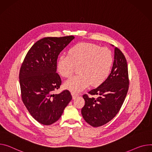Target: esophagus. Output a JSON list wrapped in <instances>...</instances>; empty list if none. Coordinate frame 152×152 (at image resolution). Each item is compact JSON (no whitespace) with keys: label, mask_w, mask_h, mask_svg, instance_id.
Instances as JSON below:
<instances>
[{"label":"esophagus","mask_w":152,"mask_h":152,"mask_svg":"<svg viewBox=\"0 0 152 152\" xmlns=\"http://www.w3.org/2000/svg\"><path fill=\"white\" fill-rule=\"evenodd\" d=\"M72 97H73V99H76L77 96H79L77 94H76V93H72Z\"/></svg>","instance_id":"1"}]
</instances>
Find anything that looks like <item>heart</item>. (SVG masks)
<instances>
[{
  "label": "heart",
  "instance_id": "b5f03b06",
  "mask_svg": "<svg viewBox=\"0 0 152 152\" xmlns=\"http://www.w3.org/2000/svg\"><path fill=\"white\" fill-rule=\"evenodd\" d=\"M113 64L112 53L107 48H100L91 43L82 42L73 46L69 55L62 54L57 62L59 73L70 77L79 66V75L73 76L64 84L66 89L77 93L92 86L102 84L108 76Z\"/></svg>",
  "mask_w": 152,
  "mask_h": 152
}]
</instances>
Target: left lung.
I'll return each mask as SVG.
<instances>
[{
    "instance_id": "obj_1",
    "label": "left lung",
    "mask_w": 152,
    "mask_h": 152,
    "mask_svg": "<svg viewBox=\"0 0 152 152\" xmlns=\"http://www.w3.org/2000/svg\"><path fill=\"white\" fill-rule=\"evenodd\" d=\"M129 85L126 59L121 51L115 47L111 73L102 84L88 92L99 97L94 99L87 94L83 96L86 103L81 113L84 120L94 127L102 126L111 121L119 112L125 100Z\"/></svg>"
}]
</instances>
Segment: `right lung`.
Wrapping results in <instances>:
<instances>
[{
    "instance_id": "obj_1",
    "label": "right lung",
    "mask_w": 152,
    "mask_h": 152,
    "mask_svg": "<svg viewBox=\"0 0 152 152\" xmlns=\"http://www.w3.org/2000/svg\"><path fill=\"white\" fill-rule=\"evenodd\" d=\"M75 39L73 36L47 37L36 42L27 53L19 73L22 101L30 115L43 125H51L62 116L72 99L68 90L54 94L61 79L56 73L60 53Z\"/></svg>"
}]
</instances>
